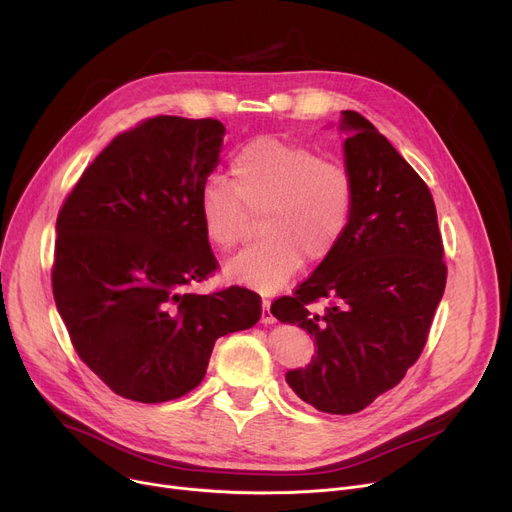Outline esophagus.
I'll return each mask as SVG.
<instances>
[{"label": "esophagus", "mask_w": 512, "mask_h": 512, "mask_svg": "<svg viewBox=\"0 0 512 512\" xmlns=\"http://www.w3.org/2000/svg\"><path fill=\"white\" fill-rule=\"evenodd\" d=\"M276 321V317H274V313L270 311V301H265L263 299V303H261V324H274Z\"/></svg>", "instance_id": "esophagus-1"}]
</instances>
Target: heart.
Returning a JSON list of instances; mask_svg holds the SVG:
<instances>
[{
    "instance_id": "1",
    "label": "heart",
    "mask_w": 512,
    "mask_h": 512,
    "mask_svg": "<svg viewBox=\"0 0 512 512\" xmlns=\"http://www.w3.org/2000/svg\"><path fill=\"white\" fill-rule=\"evenodd\" d=\"M357 203L355 178L309 145L257 137L230 159V182L209 180L199 220L213 249L232 251L257 218L263 240L226 263V278L263 292L282 288L303 261L321 265L340 249Z\"/></svg>"
}]
</instances>
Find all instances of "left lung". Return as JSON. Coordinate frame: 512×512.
<instances>
[{
    "label": "left lung",
    "mask_w": 512,
    "mask_h": 512,
    "mask_svg": "<svg viewBox=\"0 0 512 512\" xmlns=\"http://www.w3.org/2000/svg\"><path fill=\"white\" fill-rule=\"evenodd\" d=\"M357 203L340 249L272 303L282 324L315 338L317 355L286 373L321 413L351 415L415 365L444 294L448 267L436 205L423 178L367 118L342 112ZM324 302L325 309H314Z\"/></svg>",
    "instance_id": "obj_1"
}]
</instances>
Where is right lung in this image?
Masks as SVG:
<instances>
[{"label":"right lung","instance_id":"1","mask_svg":"<svg viewBox=\"0 0 512 512\" xmlns=\"http://www.w3.org/2000/svg\"><path fill=\"white\" fill-rule=\"evenodd\" d=\"M224 124L153 116L120 132L58 213L51 288L70 342L118 396L166 402L201 384L213 344L261 317L257 292H186L220 263L199 220Z\"/></svg>","mask_w":512,"mask_h":512}]
</instances>
